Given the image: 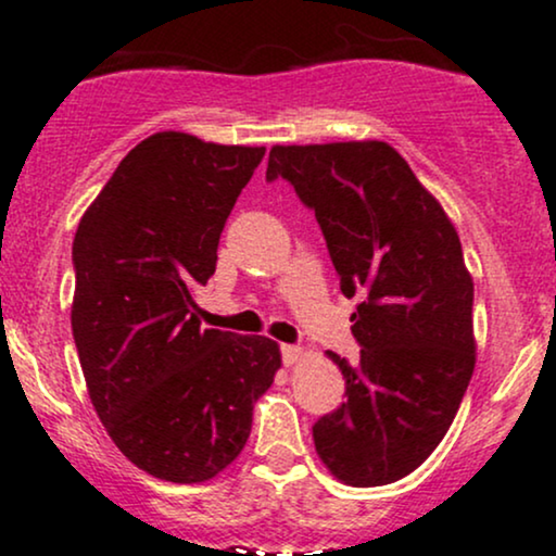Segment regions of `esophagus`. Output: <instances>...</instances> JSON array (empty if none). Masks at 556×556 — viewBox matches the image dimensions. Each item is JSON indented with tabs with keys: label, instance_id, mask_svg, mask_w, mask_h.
<instances>
[{
	"label": "esophagus",
	"instance_id": "1",
	"mask_svg": "<svg viewBox=\"0 0 556 556\" xmlns=\"http://www.w3.org/2000/svg\"><path fill=\"white\" fill-rule=\"evenodd\" d=\"M282 361H285V366H295V363L300 361V355H303V350L298 348V344H282Z\"/></svg>",
	"mask_w": 556,
	"mask_h": 556
}]
</instances>
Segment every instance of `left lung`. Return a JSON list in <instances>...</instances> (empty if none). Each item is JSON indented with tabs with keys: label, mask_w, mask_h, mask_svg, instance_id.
<instances>
[{
	"label": "left lung",
	"mask_w": 556,
	"mask_h": 556,
	"mask_svg": "<svg viewBox=\"0 0 556 556\" xmlns=\"http://www.w3.org/2000/svg\"><path fill=\"white\" fill-rule=\"evenodd\" d=\"M316 214L361 361L329 353L344 400L314 424L318 457L350 486L418 468L455 420L476 366L473 279L444 208L381 140L274 146L266 180Z\"/></svg>",
	"instance_id": "obj_1"
}]
</instances>
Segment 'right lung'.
<instances>
[{
    "label": "right lung",
    "instance_id": "right-lung-1",
    "mask_svg": "<svg viewBox=\"0 0 556 556\" xmlns=\"http://www.w3.org/2000/svg\"><path fill=\"white\" fill-rule=\"evenodd\" d=\"M264 154L156 132L119 162L75 232L73 337L88 394L119 452L164 481L225 470L282 366L269 337L201 329L193 300Z\"/></svg>",
    "mask_w": 556,
    "mask_h": 556
}]
</instances>
